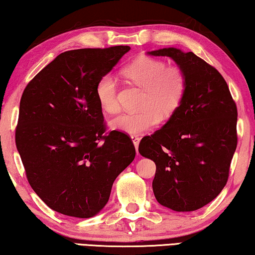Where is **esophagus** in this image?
<instances>
[{
    "mask_svg": "<svg viewBox=\"0 0 255 255\" xmlns=\"http://www.w3.org/2000/svg\"><path fill=\"white\" fill-rule=\"evenodd\" d=\"M131 140H132V143H134L136 151H137V147H138V144H139V137H138V136H136V135H131Z\"/></svg>",
    "mask_w": 255,
    "mask_h": 255,
    "instance_id": "1",
    "label": "esophagus"
}]
</instances>
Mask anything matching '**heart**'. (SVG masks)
<instances>
[{
    "label": "heart",
    "instance_id": "1",
    "mask_svg": "<svg viewBox=\"0 0 255 255\" xmlns=\"http://www.w3.org/2000/svg\"><path fill=\"white\" fill-rule=\"evenodd\" d=\"M125 78L143 89L137 112L123 113L111 120L110 126L129 135L142 134L153 128L160 119H167L176 112L187 91V77L178 66H166L160 59L142 56L123 70ZM96 97L106 113L119 111L117 81L104 75L96 85Z\"/></svg>",
    "mask_w": 255,
    "mask_h": 255
}]
</instances>
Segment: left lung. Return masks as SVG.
Instances as JSON below:
<instances>
[{
  "label": "left lung",
  "instance_id": "8db88e82",
  "mask_svg": "<svg viewBox=\"0 0 255 255\" xmlns=\"http://www.w3.org/2000/svg\"><path fill=\"white\" fill-rule=\"evenodd\" d=\"M172 58L187 77L183 102L138 151L154 161L157 201L176 212L199 210L227 184L237 147V108L219 71L193 52L177 48L149 51Z\"/></svg>",
  "mask_w": 255,
  "mask_h": 255
}]
</instances>
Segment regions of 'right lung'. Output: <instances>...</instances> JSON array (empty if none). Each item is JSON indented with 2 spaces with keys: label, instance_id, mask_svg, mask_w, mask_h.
<instances>
[{
  "label": "right lung",
  "instance_id": "add662e5",
  "mask_svg": "<svg viewBox=\"0 0 255 255\" xmlns=\"http://www.w3.org/2000/svg\"><path fill=\"white\" fill-rule=\"evenodd\" d=\"M128 45L60 54L22 93L16 145L30 187L60 214L88 219L103 210L118 175L131 164L129 136L106 134L96 85Z\"/></svg>",
  "mask_w": 255,
  "mask_h": 255
}]
</instances>
